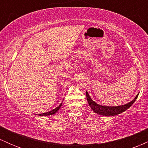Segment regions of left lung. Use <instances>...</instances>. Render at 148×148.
<instances>
[{
    "instance_id": "8db88e82",
    "label": "left lung",
    "mask_w": 148,
    "mask_h": 148,
    "mask_svg": "<svg viewBox=\"0 0 148 148\" xmlns=\"http://www.w3.org/2000/svg\"><path fill=\"white\" fill-rule=\"evenodd\" d=\"M138 94L136 97L132 100L130 102L126 103L125 105H122V106H102V105H99L96 102H95L90 97L89 94L88 92H86V97H87V100L89 106L91 107L92 110L95 112V113L101 115H105V116H113V115H117L120 113H123V112L125 111L127 109H128L130 107L132 106L136 101L138 96Z\"/></svg>"
}]
</instances>
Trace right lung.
I'll return each instance as SVG.
<instances>
[{"label": "right lung", "mask_w": 148, "mask_h": 148, "mask_svg": "<svg viewBox=\"0 0 148 148\" xmlns=\"http://www.w3.org/2000/svg\"><path fill=\"white\" fill-rule=\"evenodd\" d=\"M61 106H62V103H61L58 106L56 107V108H54V109L51 110V111H49V112H47V113H40V114H39L38 115H40V116H45V115H50L55 114V113H56V112L58 111L59 109H60Z\"/></svg>", "instance_id": "right-lung-1"}]
</instances>
